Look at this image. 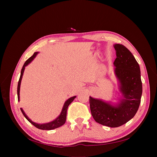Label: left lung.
<instances>
[{
    "mask_svg": "<svg viewBox=\"0 0 157 157\" xmlns=\"http://www.w3.org/2000/svg\"><path fill=\"white\" fill-rule=\"evenodd\" d=\"M114 47L117 52V58L114 61L115 73L120 81L121 91L124 99H122L117 107L92 97L89 99L90 111L95 121L111 128L124 124L135 116L142 94L138 63L124 45L117 44Z\"/></svg>",
    "mask_w": 157,
    "mask_h": 157,
    "instance_id": "8db88e82",
    "label": "left lung"
}]
</instances>
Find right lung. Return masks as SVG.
<instances>
[{
  "label": "right lung",
  "instance_id": "add662e5",
  "mask_svg": "<svg viewBox=\"0 0 157 157\" xmlns=\"http://www.w3.org/2000/svg\"><path fill=\"white\" fill-rule=\"evenodd\" d=\"M38 54V52H35L34 54H33L31 57L28 59L23 65V67L21 69V75H20V79H19V81H18V84H17V99L18 101H20V84H21V80L22 78V75L23 72H24V69H25V67L27 66L28 64L29 63H31V61H33V59L35 58V56H36V54ZM76 98V96L72 97L69 98V99H67V101H65L63 107L62 109V111H61V113L60 114V115L56 118V120H54V121H52L51 122L49 123H47V124H36V123H35L32 122L29 118L27 117V115H25V113H24V111H23V109L21 108V111L23 113V115H24V117L26 118V119L29 121V122H31V124L35 126L36 128H39V129L40 130H53L55 129V128H59L61 126H62L65 124V122L66 121V117H67V108L69 107V105L71 104V103L72 102L75 98Z\"/></svg>",
  "mask_w": 157,
  "mask_h": 157
}]
</instances>
